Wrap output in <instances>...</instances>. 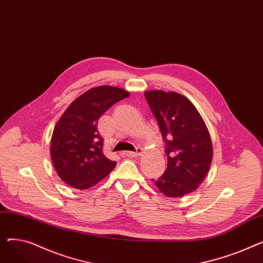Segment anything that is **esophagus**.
I'll list each match as a JSON object with an SVG mask.
<instances>
[{"mask_svg": "<svg viewBox=\"0 0 263 263\" xmlns=\"http://www.w3.org/2000/svg\"><path fill=\"white\" fill-rule=\"evenodd\" d=\"M142 154H143V149L139 148V149L135 151V153H132V151H128V153H126V156L132 157V158H137V157L142 156Z\"/></svg>", "mask_w": 263, "mask_h": 263, "instance_id": "1", "label": "esophagus"}]
</instances>
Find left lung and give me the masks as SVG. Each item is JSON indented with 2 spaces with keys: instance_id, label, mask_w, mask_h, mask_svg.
<instances>
[{
  "instance_id": "1",
  "label": "left lung",
  "mask_w": 263,
  "mask_h": 263,
  "mask_svg": "<svg viewBox=\"0 0 263 263\" xmlns=\"http://www.w3.org/2000/svg\"><path fill=\"white\" fill-rule=\"evenodd\" d=\"M165 142L167 168L155 181L167 197H182L198 189L211 166L210 133L197 108L186 97L164 90L145 91Z\"/></svg>"
}]
</instances>
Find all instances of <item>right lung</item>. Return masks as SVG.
<instances>
[{"mask_svg": "<svg viewBox=\"0 0 263 263\" xmlns=\"http://www.w3.org/2000/svg\"><path fill=\"white\" fill-rule=\"evenodd\" d=\"M129 96L122 88L102 85L82 93L67 107L55 124L50 145L54 168L65 183L86 190L115 168L116 162L103 155L97 123L105 110Z\"/></svg>", "mask_w": 263, "mask_h": 263, "instance_id": "add662e5", "label": "right lung"}]
</instances>
